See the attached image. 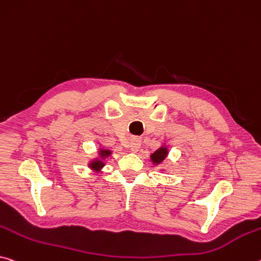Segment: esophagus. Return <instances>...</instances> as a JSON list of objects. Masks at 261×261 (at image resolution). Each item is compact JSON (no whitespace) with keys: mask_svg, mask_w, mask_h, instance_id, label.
I'll return each instance as SVG.
<instances>
[{"mask_svg":"<svg viewBox=\"0 0 261 261\" xmlns=\"http://www.w3.org/2000/svg\"><path fill=\"white\" fill-rule=\"evenodd\" d=\"M140 146V139L139 138H134L130 143V150L132 152H137Z\"/></svg>","mask_w":261,"mask_h":261,"instance_id":"obj_1","label":"esophagus"}]
</instances>
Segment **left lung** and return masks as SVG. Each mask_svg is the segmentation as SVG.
Listing matches in <instances>:
<instances>
[{"label": "left lung", "mask_w": 261, "mask_h": 261, "mask_svg": "<svg viewBox=\"0 0 261 261\" xmlns=\"http://www.w3.org/2000/svg\"><path fill=\"white\" fill-rule=\"evenodd\" d=\"M167 155V148L166 147H160L159 150H156L153 154L151 155V159L154 164H160Z\"/></svg>", "instance_id": "8db88e82"}]
</instances>
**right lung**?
Masks as SVG:
<instances>
[{
	"label": "right lung",
	"mask_w": 261,
	"mask_h": 261,
	"mask_svg": "<svg viewBox=\"0 0 261 261\" xmlns=\"http://www.w3.org/2000/svg\"><path fill=\"white\" fill-rule=\"evenodd\" d=\"M100 154H101V156H103V158H105V156H108L110 154V152L109 151H106V150H102ZM103 165H105V164H103L101 160H96V161H94V163H90L89 166L92 167V168H94V169H98V168L103 167Z\"/></svg>",
	"instance_id": "obj_1"
}]
</instances>
